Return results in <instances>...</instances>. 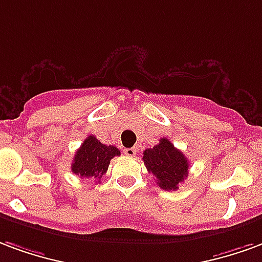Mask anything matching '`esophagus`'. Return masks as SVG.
<instances>
[{
    "mask_svg": "<svg viewBox=\"0 0 262 262\" xmlns=\"http://www.w3.org/2000/svg\"><path fill=\"white\" fill-rule=\"evenodd\" d=\"M124 154L127 155V156H135L137 155V149L135 148H127V149H124Z\"/></svg>",
    "mask_w": 262,
    "mask_h": 262,
    "instance_id": "obj_1",
    "label": "esophagus"
}]
</instances>
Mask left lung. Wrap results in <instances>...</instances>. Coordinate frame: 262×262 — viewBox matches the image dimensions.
I'll use <instances>...</instances> for the list:
<instances>
[{"mask_svg": "<svg viewBox=\"0 0 262 262\" xmlns=\"http://www.w3.org/2000/svg\"><path fill=\"white\" fill-rule=\"evenodd\" d=\"M142 160L148 171L155 176L158 186L166 191L177 190L188 176V160L167 138H162L154 148L145 149Z\"/></svg>", "mask_w": 262, "mask_h": 262, "instance_id": "left-lung-1", "label": "left lung"}]
</instances>
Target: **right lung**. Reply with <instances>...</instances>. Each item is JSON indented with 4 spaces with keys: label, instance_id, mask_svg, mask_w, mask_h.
Listing matches in <instances>:
<instances>
[{
    "label": "right lung",
    "instance_id": "right-lung-1",
    "mask_svg": "<svg viewBox=\"0 0 262 262\" xmlns=\"http://www.w3.org/2000/svg\"><path fill=\"white\" fill-rule=\"evenodd\" d=\"M118 155L120 150L117 146L104 145L95 135H89L83 141L81 148L76 150L71 170L79 177L89 180L95 179L99 183L103 174L107 171L110 160Z\"/></svg>",
    "mask_w": 262,
    "mask_h": 262
}]
</instances>
